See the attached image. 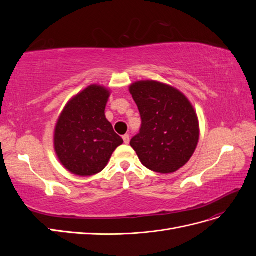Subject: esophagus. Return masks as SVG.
Masks as SVG:
<instances>
[{
  "instance_id": "1",
  "label": "esophagus",
  "mask_w": 256,
  "mask_h": 256,
  "mask_svg": "<svg viewBox=\"0 0 256 256\" xmlns=\"http://www.w3.org/2000/svg\"><path fill=\"white\" fill-rule=\"evenodd\" d=\"M122 140H124V143L125 144H128L129 143V134H124L122 136Z\"/></svg>"
}]
</instances>
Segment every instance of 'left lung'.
Here are the masks:
<instances>
[{"instance_id": "8db88e82", "label": "left lung", "mask_w": 256, "mask_h": 256, "mask_svg": "<svg viewBox=\"0 0 256 256\" xmlns=\"http://www.w3.org/2000/svg\"><path fill=\"white\" fill-rule=\"evenodd\" d=\"M130 92L141 115V128L130 141L142 164L168 174L184 166L198 142V122L180 90L156 81H140Z\"/></svg>"}]
</instances>
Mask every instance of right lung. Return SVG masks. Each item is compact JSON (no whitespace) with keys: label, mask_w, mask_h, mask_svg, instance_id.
I'll return each mask as SVG.
<instances>
[{"label":"right lung","mask_w":256,"mask_h":256,"mask_svg":"<svg viewBox=\"0 0 256 256\" xmlns=\"http://www.w3.org/2000/svg\"><path fill=\"white\" fill-rule=\"evenodd\" d=\"M110 92L90 85L72 98L62 112L54 134L58 157L69 172L95 175L108 164L122 138L104 115Z\"/></svg>","instance_id":"add662e5"}]
</instances>
